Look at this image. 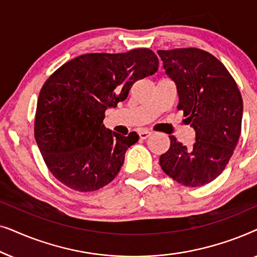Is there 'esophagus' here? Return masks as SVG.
Segmentation results:
<instances>
[{
	"label": "esophagus",
	"mask_w": 257,
	"mask_h": 257,
	"mask_svg": "<svg viewBox=\"0 0 257 257\" xmlns=\"http://www.w3.org/2000/svg\"><path fill=\"white\" fill-rule=\"evenodd\" d=\"M151 135H152V133L149 132V131H142V132L139 133V137H140V139L145 140V139H147V138H150Z\"/></svg>",
	"instance_id": "esophagus-1"
}]
</instances>
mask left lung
I'll return each instance as SVG.
<instances>
[{
  "label": "left lung",
  "mask_w": 257,
  "mask_h": 257,
  "mask_svg": "<svg viewBox=\"0 0 257 257\" xmlns=\"http://www.w3.org/2000/svg\"><path fill=\"white\" fill-rule=\"evenodd\" d=\"M165 73L173 80L178 110L195 131L187 147L170 136L171 146L160 166L187 187H200L222 173L241 133L243 104L233 77L219 59L196 48L159 50Z\"/></svg>",
  "instance_id": "1"
}]
</instances>
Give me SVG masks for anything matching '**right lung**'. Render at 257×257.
<instances>
[{
	"label": "right lung",
	"instance_id": "add662e5",
	"mask_svg": "<svg viewBox=\"0 0 257 257\" xmlns=\"http://www.w3.org/2000/svg\"><path fill=\"white\" fill-rule=\"evenodd\" d=\"M158 65L150 49L86 54L49 77L38 96L35 139L57 180L78 192L97 191L113 180L139 136L112 133L103 124L104 113Z\"/></svg>",
	"mask_w": 257,
	"mask_h": 257
}]
</instances>
